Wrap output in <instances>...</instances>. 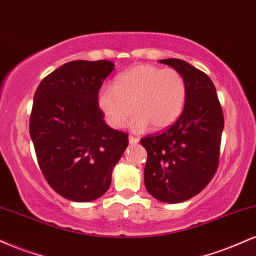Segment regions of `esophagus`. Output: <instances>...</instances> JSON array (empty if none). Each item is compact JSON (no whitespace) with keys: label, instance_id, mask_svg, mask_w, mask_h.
<instances>
[{"label":"esophagus","instance_id":"esophagus-1","mask_svg":"<svg viewBox=\"0 0 256 256\" xmlns=\"http://www.w3.org/2000/svg\"><path fill=\"white\" fill-rule=\"evenodd\" d=\"M128 142H130V144H137V143L140 142V138L134 137V136H130L128 137Z\"/></svg>","mask_w":256,"mask_h":256}]
</instances>
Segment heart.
<instances>
[{
	"label": "heart",
	"mask_w": 256,
	"mask_h": 256,
	"mask_svg": "<svg viewBox=\"0 0 256 256\" xmlns=\"http://www.w3.org/2000/svg\"><path fill=\"white\" fill-rule=\"evenodd\" d=\"M186 101V83L176 68L142 64L119 76L113 85L98 91L100 110L112 128H122L132 113V128L140 131L150 125L164 130L180 116Z\"/></svg>",
	"instance_id": "obj_1"
}]
</instances>
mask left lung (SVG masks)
I'll list each match as a JSON object with an SVG mask.
<instances>
[{"label":"left lung","mask_w":256,"mask_h":256,"mask_svg":"<svg viewBox=\"0 0 256 256\" xmlns=\"http://www.w3.org/2000/svg\"><path fill=\"white\" fill-rule=\"evenodd\" d=\"M160 62L182 73L186 101L174 124L140 138L148 154L144 184L152 198L179 204L201 192L216 174L224 114L216 86L204 72L179 58Z\"/></svg>","instance_id":"left-lung-1"}]
</instances>
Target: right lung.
<instances>
[{"instance_id":"obj_1","label":"right lung","mask_w":256,"mask_h":256,"mask_svg":"<svg viewBox=\"0 0 256 256\" xmlns=\"http://www.w3.org/2000/svg\"><path fill=\"white\" fill-rule=\"evenodd\" d=\"M114 70L108 60H76L46 76L34 92L30 136L44 178L62 198L90 202L107 192L128 134L106 124L98 96Z\"/></svg>"}]
</instances>
